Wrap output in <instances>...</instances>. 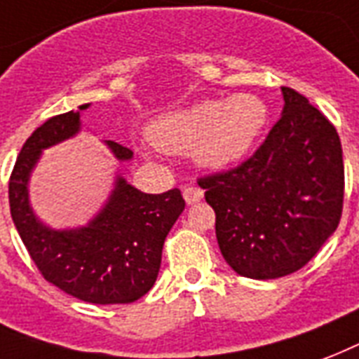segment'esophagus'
I'll return each instance as SVG.
<instances>
[{
    "label": "esophagus",
    "mask_w": 359,
    "mask_h": 359,
    "mask_svg": "<svg viewBox=\"0 0 359 359\" xmlns=\"http://www.w3.org/2000/svg\"><path fill=\"white\" fill-rule=\"evenodd\" d=\"M183 198H185L189 205L196 204V202L204 198V191L200 187H185L183 189Z\"/></svg>",
    "instance_id": "1"
}]
</instances>
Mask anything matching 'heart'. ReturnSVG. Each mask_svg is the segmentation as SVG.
Here are the masks:
<instances>
[{
  "label": "heart",
  "mask_w": 359,
  "mask_h": 359,
  "mask_svg": "<svg viewBox=\"0 0 359 359\" xmlns=\"http://www.w3.org/2000/svg\"><path fill=\"white\" fill-rule=\"evenodd\" d=\"M266 123V107L252 95L226 101H202L168 112L146 127V136L166 154H187L208 168H224L240 161Z\"/></svg>",
  "instance_id": "heart-1"
}]
</instances>
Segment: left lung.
Masks as SVG:
<instances>
[{
    "mask_svg": "<svg viewBox=\"0 0 359 359\" xmlns=\"http://www.w3.org/2000/svg\"><path fill=\"white\" fill-rule=\"evenodd\" d=\"M280 91L283 116L252 157L198 180L215 211L224 260L249 279H277L304 268L343 213L337 130L302 93L285 86Z\"/></svg>",
    "mask_w": 359,
    "mask_h": 359,
    "instance_id": "8db88e82",
    "label": "left lung"
}]
</instances>
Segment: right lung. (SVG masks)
I'll return each mask as SVG.
<instances>
[{"instance_id": "obj_1", "label": "right lung", "mask_w": 359, "mask_h": 359, "mask_svg": "<svg viewBox=\"0 0 359 359\" xmlns=\"http://www.w3.org/2000/svg\"><path fill=\"white\" fill-rule=\"evenodd\" d=\"M88 107L46 119L22 146L9 180L11 215L48 283L90 304H133L157 280L166 236L185 210L180 189L146 194L118 176L102 210L86 226L69 230L46 226L29 205L27 183L43 149L76 135ZM107 146L118 161L133 159L118 142Z\"/></svg>"}]
</instances>
